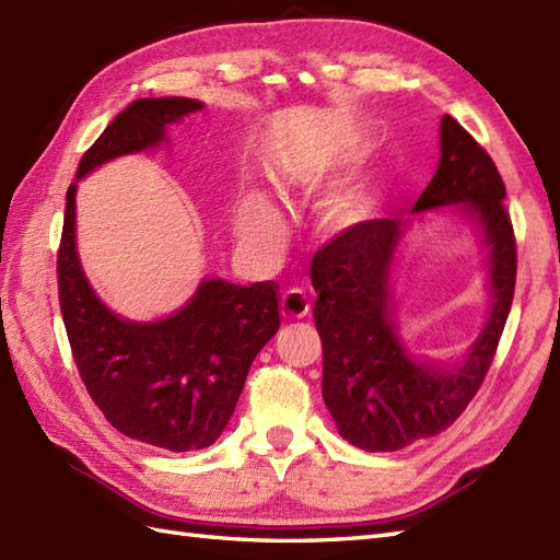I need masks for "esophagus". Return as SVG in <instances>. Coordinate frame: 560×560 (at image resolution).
<instances>
[{
  "instance_id": "1",
  "label": "esophagus",
  "mask_w": 560,
  "mask_h": 560,
  "mask_svg": "<svg viewBox=\"0 0 560 560\" xmlns=\"http://www.w3.org/2000/svg\"><path fill=\"white\" fill-rule=\"evenodd\" d=\"M281 315L285 319H303L310 315V301L303 291L291 289L285 291L281 298Z\"/></svg>"
}]
</instances>
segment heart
<instances>
[{
  "mask_svg": "<svg viewBox=\"0 0 560 560\" xmlns=\"http://www.w3.org/2000/svg\"><path fill=\"white\" fill-rule=\"evenodd\" d=\"M355 145L348 140L331 142L312 154L305 162L289 166V178L298 186H310L317 178L331 174L346 160L353 158ZM374 210V190L372 180L365 176L353 174L334 184L322 200V212L327 214L331 224L348 229L365 221ZM233 224H236L238 238L257 253H271L283 238V221L281 214L269 200V195L257 188H245L238 192L236 205H233Z\"/></svg>",
  "mask_w": 560,
  "mask_h": 560,
  "instance_id": "1",
  "label": "heart"
}]
</instances>
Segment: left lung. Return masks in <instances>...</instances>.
<instances>
[{
    "label": "left lung",
    "instance_id": "1",
    "mask_svg": "<svg viewBox=\"0 0 560 560\" xmlns=\"http://www.w3.org/2000/svg\"><path fill=\"white\" fill-rule=\"evenodd\" d=\"M497 164L465 128L441 119V160L412 214L458 207L487 248L489 317L460 362L412 355L396 327L394 269L408 219H372L317 250L315 327L322 339V396L339 434L384 453L444 432L482 386L515 291V236Z\"/></svg>",
    "mask_w": 560,
    "mask_h": 560
}]
</instances>
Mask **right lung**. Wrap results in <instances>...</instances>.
<instances>
[{"instance_id":"add662e5","label":"right lung","mask_w":560,"mask_h":560,"mask_svg":"<svg viewBox=\"0 0 560 560\" xmlns=\"http://www.w3.org/2000/svg\"><path fill=\"white\" fill-rule=\"evenodd\" d=\"M200 109L190 97H145L104 128L69 186L57 257L61 317L88 394L121 434L176 453L212 446L226 429L255 355L279 331V285L202 279L164 319L119 317L78 259L75 190L97 166L160 148L168 126Z\"/></svg>"}]
</instances>
